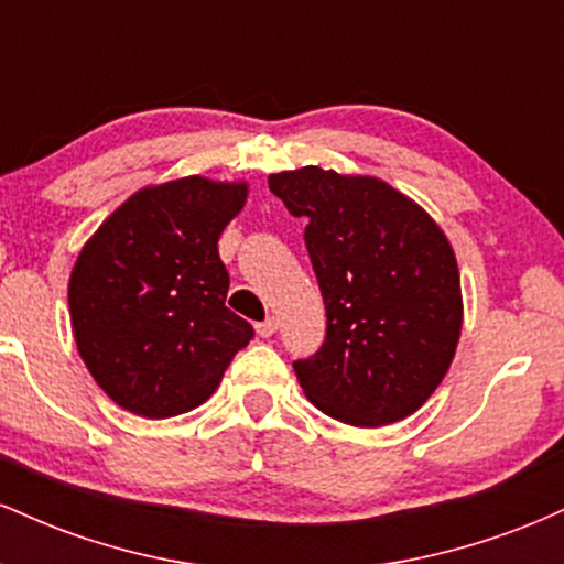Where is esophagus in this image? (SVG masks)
Instances as JSON below:
<instances>
[{"label": "esophagus", "mask_w": 564, "mask_h": 564, "mask_svg": "<svg viewBox=\"0 0 564 564\" xmlns=\"http://www.w3.org/2000/svg\"><path fill=\"white\" fill-rule=\"evenodd\" d=\"M278 326H281V323H278L275 315H270V318H264L262 323H257V334L268 339V336H273L278 332Z\"/></svg>", "instance_id": "1"}]
</instances>
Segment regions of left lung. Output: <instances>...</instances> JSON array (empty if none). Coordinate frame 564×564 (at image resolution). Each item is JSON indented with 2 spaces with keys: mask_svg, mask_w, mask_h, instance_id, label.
I'll use <instances>...</instances> for the list:
<instances>
[{
  "mask_svg": "<svg viewBox=\"0 0 564 564\" xmlns=\"http://www.w3.org/2000/svg\"><path fill=\"white\" fill-rule=\"evenodd\" d=\"M268 183L307 219L304 246L326 304V341L294 360L304 394L352 426L411 416L437 390L462 336V281L445 232L377 177L304 166Z\"/></svg>",
  "mask_w": 564,
  "mask_h": 564,
  "instance_id": "1",
  "label": "left lung"
}]
</instances>
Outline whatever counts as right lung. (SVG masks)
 I'll return each instance as SVG.
<instances>
[{"label": "right lung", "mask_w": 564, "mask_h": 564, "mask_svg": "<svg viewBox=\"0 0 564 564\" xmlns=\"http://www.w3.org/2000/svg\"><path fill=\"white\" fill-rule=\"evenodd\" d=\"M246 183L193 174L142 187L84 243L68 281L74 339L124 411L170 419L209 400L254 328L225 307L217 241Z\"/></svg>", "instance_id": "1"}]
</instances>
